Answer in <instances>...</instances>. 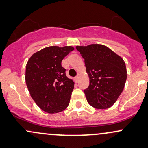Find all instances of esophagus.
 <instances>
[{
	"label": "esophagus",
	"mask_w": 148,
	"mask_h": 148,
	"mask_svg": "<svg viewBox=\"0 0 148 148\" xmlns=\"http://www.w3.org/2000/svg\"><path fill=\"white\" fill-rule=\"evenodd\" d=\"M74 80H75L76 82H78V81H79V76H77V77H74Z\"/></svg>",
	"instance_id": "1"
}]
</instances>
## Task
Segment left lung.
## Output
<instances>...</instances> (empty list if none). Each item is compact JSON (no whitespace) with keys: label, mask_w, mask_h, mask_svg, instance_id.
Masks as SVG:
<instances>
[{"label":"left lung","mask_w":148,"mask_h":148,"mask_svg":"<svg viewBox=\"0 0 148 148\" xmlns=\"http://www.w3.org/2000/svg\"><path fill=\"white\" fill-rule=\"evenodd\" d=\"M84 59L89 85L84 90L88 103L97 109L112 106L122 92L127 79L123 59L107 46H77Z\"/></svg>","instance_id":"8db88e82"}]
</instances>
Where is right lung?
Listing matches in <instances>:
<instances>
[{"mask_svg": "<svg viewBox=\"0 0 148 148\" xmlns=\"http://www.w3.org/2000/svg\"><path fill=\"white\" fill-rule=\"evenodd\" d=\"M72 46H49L31 56L26 68V83L31 97L48 113L64 110L69 104L74 83L66 75L62 61Z\"/></svg>", "mask_w": 148, "mask_h": 148, "instance_id": "add662e5", "label": "right lung"}]
</instances>
